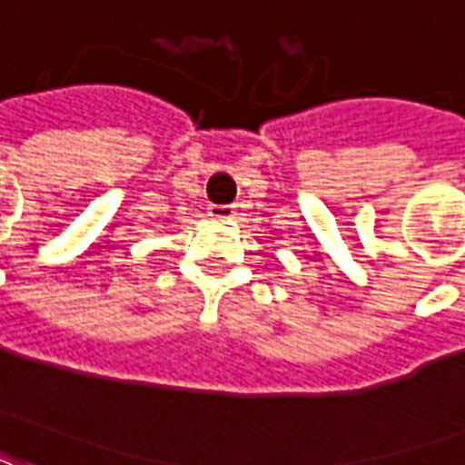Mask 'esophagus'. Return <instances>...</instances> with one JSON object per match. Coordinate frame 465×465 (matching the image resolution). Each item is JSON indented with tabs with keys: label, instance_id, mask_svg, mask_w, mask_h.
Listing matches in <instances>:
<instances>
[{
	"label": "esophagus",
	"instance_id": "obj_1",
	"mask_svg": "<svg viewBox=\"0 0 465 465\" xmlns=\"http://www.w3.org/2000/svg\"><path fill=\"white\" fill-rule=\"evenodd\" d=\"M233 213H236V209L232 203H212L209 206V216L219 219V222H229V219H233Z\"/></svg>",
	"mask_w": 465,
	"mask_h": 465
}]
</instances>
